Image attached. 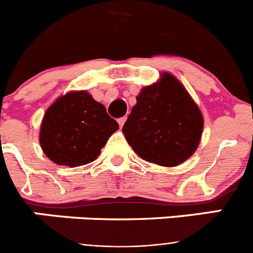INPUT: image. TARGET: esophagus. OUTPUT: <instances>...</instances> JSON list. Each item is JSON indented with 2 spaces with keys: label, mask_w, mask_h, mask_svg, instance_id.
Returning <instances> with one entry per match:
<instances>
[{
  "label": "esophagus",
  "mask_w": 253,
  "mask_h": 253,
  "mask_svg": "<svg viewBox=\"0 0 253 253\" xmlns=\"http://www.w3.org/2000/svg\"><path fill=\"white\" fill-rule=\"evenodd\" d=\"M125 120H126V118H120V119H119V120H118V122H119V125H120V128H123V125H124Z\"/></svg>",
  "instance_id": "34e87169"
}]
</instances>
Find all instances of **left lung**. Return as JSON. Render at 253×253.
Returning a JSON list of instances; mask_svg holds the SVG:
<instances>
[{"label": "left lung", "mask_w": 253, "mask_h": 253, "mask_svg": "<svg viewBox=\"0 0 253 253\" xmlns=\"http://www.w3.org/2000/svg\"><path fill=\"white\" fill-rule=\"evenodd\" d=\"M204 120L185 87L169 73L137 96L123 126L125 139L143 160L160 166H177L193 156Z\"/></svg>", "instance_id": "1"}]
</instances>
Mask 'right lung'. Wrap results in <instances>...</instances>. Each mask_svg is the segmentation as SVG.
Listing matches in <instances>:
<instances>
[{
  "instance_id": "obj_1",
  "label": "right lung",
  "mask_w": 253,
  "mask_h": 253,
  "mask_svg": "<svg viewBox=\"0 0 253 253\" xmlns=\"http://www.w3.org/2000/svg\"><path fill=\"white\" fill-rule=\"evenodd\" d=\"M119 124L86 91L68 92L51 105L40 128V146L59 166H82L97 158Z\"/></svg>"
}]
</instances>
